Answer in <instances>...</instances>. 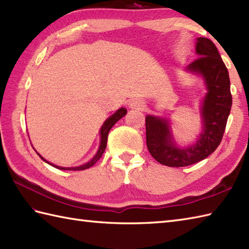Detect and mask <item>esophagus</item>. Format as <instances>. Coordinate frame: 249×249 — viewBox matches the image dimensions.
Wrapping results in <instances>:
<instances>
[{
	"label": "esophagus",
	"mask_w": 249,
	"mask_h": 249,
	"mask_svg": "<svg viewBox=\"0 0 249 249\" xmlns=\"http://www.w3.org/2000/svg\"><path fill=\"white\" fill-rule=\"evenodd\" d=\"M129 107L131 109H143L144 107V103L142 102L141 99H134L131 100V103L129 104Z\"/></svg>",
	"instance_id": "esophagus-1"
}]
</instances>
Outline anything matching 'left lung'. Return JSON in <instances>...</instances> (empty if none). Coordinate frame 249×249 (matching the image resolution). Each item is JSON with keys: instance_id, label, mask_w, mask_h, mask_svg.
I'll return each instance as SVG.
<instances>
[{"instance_id": "left-lung-1", "label": "left lung", "mask_w": 249, "mask_h": 249, "mask_svg": "<svg viewBox=\"0 0 249 249\" xmlns=\"http://www.w3.org/2000/svg\"><path fill=\"white\" fill-rule=\"evenodd\" d=\"M196 52L200 56L187 68L203 76L209 91L202 107L203 133L197 143L178 149L173 143L166 120L151 115L145 118L147 150L158 162L168 167L189 166L212 154L223 139L231 110L229 72L216 46L211 39L199 37Z\"/></svg>"}]
</instances>
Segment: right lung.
I'll return each instance as SVG.
<instances>
[{
    "mask_svg": "<svg viewBox=\"0 0 249 249\" xmlns=\"http://www.w3.org/2000/svg\"><path fill=\"white\" fill-rule=\"evenodd\" d=\"M126 113H127V110H126L125 108H121V109H119L118 111H116V112H115L114 114L111 115L107 121L105 122L104 125L102 126V129H100V138H102V139H100V146H99V149H98L97 154L94 156V158H93V160H92L91 161L87 162L86 165H82V166H79V167H72V168L59 167V166L52 165V163H50V162H48L47 160H45L44 158L41 157L39 154H38V155H39V157L41 158V160H45L46 162H48L49 165L53 166V167H55V168H57V169H61V170H73V171H77V170H86V169H88V168H89V167H92L93 165H95V163H96V161L99 160V158L102 157V155L104 154V152H105L106 146H107V139H108V134H109L110 129L112 128V126L116 123V122H118L120 119L123 118V116H124Z\"/></svg>",
    "mask_w": 249,
    "mask_h": 249,
    "instance_id": "right-lung-1",
    "label": "right lung"
}]
</instances>
